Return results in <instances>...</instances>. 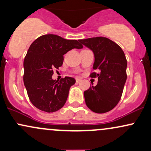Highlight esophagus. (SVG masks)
I'll return each mask as SVG.
<instances>
[{
    "instance_id": "obj_1",
    "label": "esophagus",
    "mask_w": 151,
    "mask_h": 151,
    "mask_svg": "<svg viewBox=\"0 0 151 151\" xmlns=\"http://www.w3.org/2000/svg\"><path fill=\"white\" fill-rule=\"evenodd\" d=\"M81 81V78H77V79H76V81H77V83H79Z\"/></svg>"
}]
</instances>
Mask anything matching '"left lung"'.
I'll return each mask as SVG.
<instances>
[{
	"label": "left lung",
	"instance_id": "left-lung-1",
	"mask_svg": "<svg viewBox=\"0 0 151 151\" xmlns=\"http://www.w3.org/2000/svg\"><path fill=\"white\" fill-rule=\"evenodd\" d=\"M79 41L92 50L95 58L93 69L98 72L90 74V77H98V84L84 92L86 104L95 113L108 112L120 101L127 79L125 54L116 43L104 37Z\"/></svg>",
	"mask_w": 151,
	"mask_h": 151
}]
</instances>
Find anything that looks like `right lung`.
<instances>
[{
    "label": "right lung",
    "instance_id": "add662e5",
    "mask_svg": "<svg viewBox=\"0 0 151 151\" xmlns=\"http://www.w3.org/2000/svg\"><path fill=\"white\" fill-rule=\"evenodd\" d=\"M82 47L77 40L52 34L40 36L31 44L23 62V81L30 101L36 108L52 113L65 105L76 80L70 77L54 80L53 70L62 65L63 55L67 52Z\"/></svg>",
    "mask_w": 151,
    "mask_h": 151
}]
</instances>
